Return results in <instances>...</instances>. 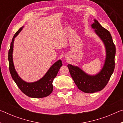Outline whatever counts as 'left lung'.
I'll list each match as a JSON object with an SVG mask.
<instances>
[{"label":"left lung","instance_id":"8db88e82","mask_svg":"<svg viewBox=\"0 0 123 123\" xmlns=\"http://www.w3.org/2000/svg\"><path fill=\"white\" fill-rule=\"evenodd\" d=\"M92 27L95 29V32L104 42L106 50V58L103 69L96 75L91 76L78 67L71 64L67 65L75 84L80 90L87 93H94L104 88L110 80L115 67L116 46L111 34L95 19Z\"/></svg>","mask_w":123,"mask_h":123}]
</instances>
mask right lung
I'll return each instance as SVG.
<instances>
[{
    "mask_svg": "<svg viewBox=\"0 0 123 123\" xmlns=\"http://www.w3.org/2000/svg\"><path fill=\"white\" fill-rule=\"evenodd\" d=\"M21 27L14 34L10 45L9 50L8 59L9 62V70L13 80L16 82L20 91L27 96L35 98H41L48 96L53 92V82L54 78L56 76L59 70L62 66L61 60H59L52 66L45 75L40 80L32 83H28L24 81L19 76L14 69L13 60H12V52H13V41L17 36L22 30Z\"/></svg>",
    "mask_w": 123,
    "mask_h": 123,
    "instance_id": "right-lung-1",
    "label": "right lung"
}]
</instances>
